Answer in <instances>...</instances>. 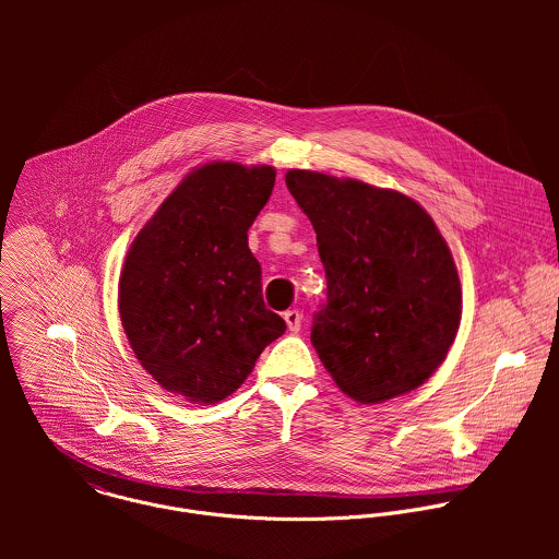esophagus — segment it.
<instances>
[{"label": "esophagus", "mask_w": 559, "mask_h": 559, "mask_svg": "<svg viewBox=\"0 0 559 559\" xmlns=\"http://www.w3.org/2000/svg\"><path fill=\"white\" fill-rule=\"evenodd\" d=\"M284 320H286V324H288V331H293V333H297L299 329H301V312L299 310H288V312H284Z\"/></svg>", "instance_id": "34e87169"}]
</instances>
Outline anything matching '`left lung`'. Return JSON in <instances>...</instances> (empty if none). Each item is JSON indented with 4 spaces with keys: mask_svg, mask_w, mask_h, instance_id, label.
Masks as SVG:
<instances>
[{
    "mask_svg": "<svg viewBox=\"0 0 559 559\" xmlns=\"http://www.w3.org/2000/svg\"><path fill=\"white\" fill-rule=\"evenodd\" d=\"M326 277L312 344L337 388L377 404L419 388L445 359L463 297L450 247L411 198L361 180L290 169Z\"/></svg>",
    "mask_w": 559,
    "mask_h": 559,
    "instance_id": "8db88e82",
    "label": "left lung"
}]
</instances>
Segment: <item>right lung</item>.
I'll return each mask as SVG.
<instances>
[{"label": "right lung", "instance_id": "obj_1", "mask_svg": "<svg viewBox=\"0 0 559 559\" xmlns=\"http://www.w3.org/2000/svg\"><path fill=\"white\" fill-rule=\"evenodd\" d=\"M275 169L215 160L193 169L135 237L118 286L129 344L163 390L189 402L237 392L286 331L262 301L247 230Z\"/></svg>", "mask_w": 559, "mask_h": 559}]
</instances>
